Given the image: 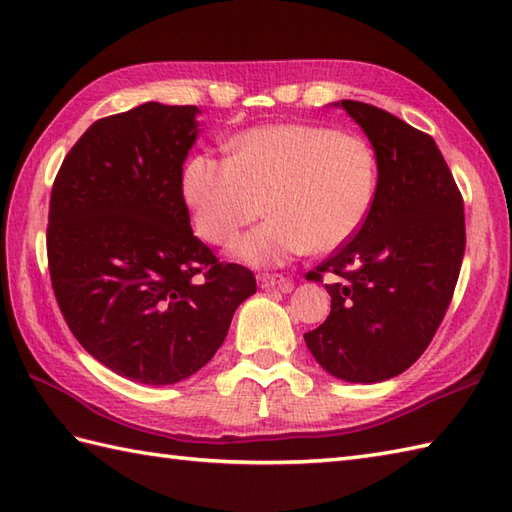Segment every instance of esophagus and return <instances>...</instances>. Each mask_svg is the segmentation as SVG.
I'll return each instance as SVG.
<instances>
[{
  "instance_id": "esophagus-1",
  "label": "esophagus",
  "mask_w": 512,
  "mask_h": 512,
  "mask_svg": "<svg viewBox=\"0 0 512 512\" xmlns=\"http://www.w3.org/2000/svg\"><path fill=\"white\" fill-rule=\"evenodd\" d=\"M257 281H259V288H264V290H270V288L290 290L292 288L290 279H286L284 275H259Z\"/></svg>"
}]
</instances>
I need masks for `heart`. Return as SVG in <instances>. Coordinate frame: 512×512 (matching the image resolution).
I'll use <instances>...</instances> for the list:
<instances>
[{"label": "heart", "instance_id": "heart-1", "mask_svg": "<svg viewBox=\"0 0 512 512\" xmlns=\"http://www.w3.org/2000/svg\"><path fill=\"white\" fill-rule=\"evenodd\" d=\"M376 187L365 138L310 123L255 127L233 140L231 158L198 154L182 171L193 228L211 244L231 242L266 202L268 220L231 246L250 266L343 246L367 220Z\"/></svg>", "mask_w": 512, "mask_h": 512}]
</instances>
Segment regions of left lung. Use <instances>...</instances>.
Instances as JSON below:
<instances>
[{
    "instance_id": "obj_1",
    "label": "left lung",
    "mask_w": 512,
    "mask_h": 512,
    "mask_svg": "<svg viewBox=\"0 0 512 512\" xmlns=\"http://www.w3.org/2000/svg\"><path fill=\"white\" fill-rule=\"evenodd\" d=\"M334 107L372 143L378 187L356 235L306 277H332V310L303 339L330 376L380 383L416 363L440 328L462 268L464 202L429 134L361 101Z\"/></svg>"
}]
</instances>
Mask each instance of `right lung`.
<instances>
[{"instance_id": "1", "label": "right lung", "mask_w": 512, "mask_h": 512, "mask_svg": "<svg viewBox=\"0 0 512 512\" xmlns=\"http://www.w3.org/2000/svg\"><path fill=\"white\" fill-rule=\"evenodd\" d=\"M198 114L151 101L101 118L52 184L48 266L63 319L96 361L145 385L202 369L257 290L191 231L182 165Z\"/></svg>"}]
</instances>
